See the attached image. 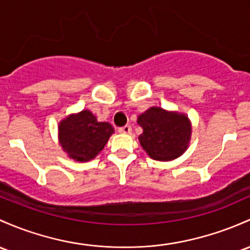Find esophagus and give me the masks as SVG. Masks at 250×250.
Here are the masks:
<instances>
[{
  "instance_id": "obj_1",
  "label": "esophagus",
  "mask_w": 250,
  "mask_h": 250,
  "mask_svg": "<svg viewBox=\"0 0 250 250\" xmlns=\"http://www.w3.org/2000/svg\"><path fill=\"white\" fill-rule=\"evenodd\" d=\"M130 131H131V127L129 125H123V127L119 128V133H121V134H129Z\"/></svg>"
}]
</instances>
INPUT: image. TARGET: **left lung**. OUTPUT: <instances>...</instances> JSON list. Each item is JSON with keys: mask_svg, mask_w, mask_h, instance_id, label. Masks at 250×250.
<instances>
[{"mask_svg": "<svg viewBox=\"0 0 250 250\" xmlns=\"http://www.w3.org/2000/svg\"><path fill=\"white\" fill-rule=\"evenodd\" d=\"M138 123L144 129L140 144L154 160H173L188 148L191 125L185 115L153 106L140 115Z\"/></svg>", "mask_w": 250, "mask_h": 250, "instance_id": "1", "label": "left lung"}]
</instances>
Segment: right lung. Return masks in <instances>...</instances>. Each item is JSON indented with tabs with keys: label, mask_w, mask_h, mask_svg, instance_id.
<instances>
[{
	"label": "right lung",
	"mask_w": 250,
	"mask_h": 250,
	"mask_svg": "<svg viewBox=\"0 0 250 250\" xmlns=\"http://www.w3.org/2000/svg\"><path fill=\"white\" fill-rule=\"evenodd\" d=\"M114 128L108 122H98L91 111L71 115L59 125V141L68 156L78 161L94 159L108 142Z\"/></svg>",
	"instance_id": "add662e5"
}]
</instances>
